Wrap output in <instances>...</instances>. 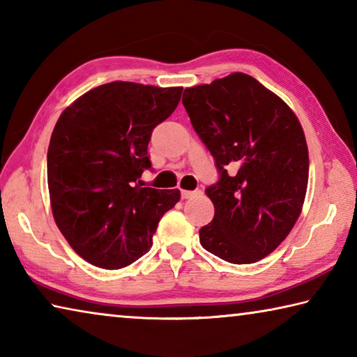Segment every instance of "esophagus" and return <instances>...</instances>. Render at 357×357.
I'll list each match as a JSON object with an SVG mask.
<instances>
[{
    "label": "esophagus",
    "instance_id": "obj_1",
    "mask_svg": "<svg viewBox=\"0 0 357 357\" xmlns=\"http://www.w3.org/2000/svg\"><path fill=\"white\" fill-rule=\"evenodd\" d=\"M198 193H200V190H181V197L187 200V198L195 197V195H198Z\"/></svg>",
    "mask_w": 357,
    "mask_h": 357
}]
</instances>
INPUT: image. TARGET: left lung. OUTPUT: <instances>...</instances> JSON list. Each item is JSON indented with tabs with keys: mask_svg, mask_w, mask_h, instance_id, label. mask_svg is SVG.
<instances>
[{
	"mask_svg": "<svg viewBox=\"0 0 357 357\" xmlns=\"http://www.w3.org/2000/svg\"><path fill=\"white\" fill-rule=\"evenodd\" d=\"M183 105L219 172L204 190L215 213L200 228L203 249L233 264L255 263L301 214L309 181L304 130L285 102L241 72L184 89Z\"/></svg>",
	"mask_w": 357,
	"mask_h": 357,
	"instance_id": "obj_1",
	"label": "left lung"
}]
</instances>
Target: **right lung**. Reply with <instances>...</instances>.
Wrapping results in <instances>:
<instances>
[{
    "label": "right lung",
    "mask_w": 357,
    "mask_h": 357,
    "mask_svg": "<svg viewBox=\"0 0 357 357\" xmlns=\"http://www.w3.org/2000/svg\"><path fill=\"white\" fill-rule=\"evenodd\" d=\"M183 88L112 82L61 113L47 153L53 217L88 263L119 269L148 253L157 223L181 193L143 187L148 143Z\"/></svg>",
    "instance_id": "1"
}]
</instances>
